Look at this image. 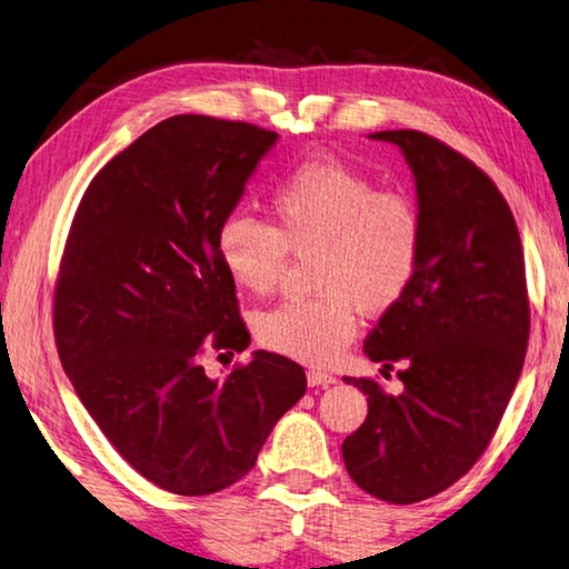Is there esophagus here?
Returning a JSON list of instances; mask_svg holds the SVG:
<instances>
[{
	"label": "esophagus",
	"mask_w": 569,
	"mask_h": 569,
	"mask_svg": "<svg viewBox=\"0 0 569 569\" xmlns=\"http://www.w3.org/2000/svg\"><path fill=\"white\" fill-rule=\"evenodd\" d=\"M308 383H310V387H330V383H336V376L328 373V371H320V369H310L308 371Z\"/></svg>",
	"instance_id": "obj_1"
}]
</instances>
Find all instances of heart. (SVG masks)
<instances>
[{"mask_svg": "<svg viewBox=\"0 0 569 569\" xmlns=\"http://www.w3.org/2000/svg\"><path fill=\"white\" fill-rule=\"evenodd\" d=\"M274 226L231 213L218 229V257L239 290L267 295L284 272L287 251L312 259V300L259 312L254 333L269 351L328 363L356 333L358 310L381 315L409 292L422 254L415 200L379 190L336 160H310L272 193Z\"/></svg>", "mask_w": 569, "mask_h": 569, "instance_id": "heart-1", "label": "heart"}]
</instances>
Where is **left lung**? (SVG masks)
Returning a JSON list of instances; mask_svg holds the SVG:
<instances>
[{"mask_svg": "<svg viewBox=\"0 0 569 569\" xmlns=\"http://www.w3.org/2000/svg\"><path fill=\"white\" fill-rule=\"evenodd\" d=\"M369 137L397 144L415 174L422 254L363 343L387 371L399 363L405 389L343 376L369 397L343 462L366 493L417 503L466 476L501 422L527 356V277L517 221L483 170L415 129Z\"/></svg>", "mask_w": 569, "mask_h": 569, "instance_id": "8db88e82", "label": "left lung"}]
</instances>
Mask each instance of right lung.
Returning <instances> with one entry per match:
<instances>
[{
  "mask_svg": "<svg viewBox=\"0 0 569 569\" xmlns=\"http://www.w3.org/2000/svg\"><path fill=\"white\" fill-rule=\"evenodd\" d=\"M277 139L200 113L164 119L96 174L68 233L60 363L119 456L170 493L241 480L308 389L300 363L269 351L226 381L198 361L206 338L231 356L251 343L216 239Z\"/></svg>",
  "mask_w": 569,
  "mask_h": 569,
  "instance_id": "1",
  "label": "right lung"
}]
</instances>
